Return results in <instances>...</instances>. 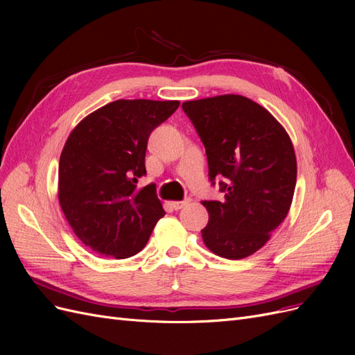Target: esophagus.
<instances>
[{"label": "esophagus", "mask_w": 355, "mask_h": 355, "mask_svg": "<svg viewBox=\"0 0 355 355\" xmlns=\"http://www.w3.org/2000/svg\"><path fill=\"white\" fill-rule=\"evenodd\" d=\"M189 202H191V200H189V198H187V200H184V201H173V202H171V206H173V209H175V210H180L182 207L188 206Z\"/></svg>", "instance_id": "34e87169"}]
</instances>
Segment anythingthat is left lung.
<instances>
[{"mask_svg": "<svg viewBox=\"0 0 355 355\" xmlns=\"http://www.w3.org/2000/svg\"><path fill=\"white\" fill-rule=\"evenodd\" d=\"M182 110L206 148L211 185L218 179L225 192L220 201H202V241L225 259H243L287 216L296 187L292 141L270 112L240 94L184 102Z\"/></svg>", "mask_w": 355, "mask_h": 355, "instance_id": "8db88e82", "label": "left lung"}]
</instances>
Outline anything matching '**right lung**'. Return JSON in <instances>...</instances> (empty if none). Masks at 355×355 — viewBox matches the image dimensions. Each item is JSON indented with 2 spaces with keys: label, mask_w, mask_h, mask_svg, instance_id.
<instances>
[{
  "label": "right lung",
  "mask_w": 355,
  "mask_h": 355,
  "mask_svg": "<svg viewBox=\"0 0 355 355\" xmlns=\"http://www.w3.org/2000/svg\"><path fill=\"white\" fill-rule=\"evenodd\" d=\"M178 101H115L73 128L59 161V202L75 235L96 253L125 259L141 252L166 214L146 175L149 135Z\"/></svg>",
  "instance_id": "add662e5"
}]
</instances>
